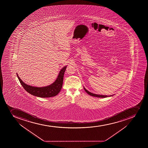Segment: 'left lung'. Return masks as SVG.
<instances>
[{
    "instance_id": "8db88e82",
    "label": "left lung",
    "mask_w": 148,
    "mask_h": 148,
    "mask_svg": "<svg viewBox=\"0 0 148 148\" xmlns=\"http://www.w3.org/2000/svg\"><path fill=\"white\" fill-rule=\"evenodd\" d=\"M84 89L86 91V92L87 94H89V95L92 96V97H100V98H105V97H110L112 96V95H97V94H93L92 92H90L89 91H87L84 87Z\"/></svg>"
}]
</instances>
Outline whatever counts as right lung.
Instances as JSON below:
<instances>
[{
  "instance_id": "add662e5",
  "label": "right lung",
  "mask_w": 148,
  "mask_h": 148,
  "mask_svg": "<svg viewBox=\"0 0 148 148\" xmlns=\"http://www.w3.org/2000/svg\"><path fill=\"white\" fill-rule=\"evenodd\" d=\"M66 67V66H65L63 67V69H61L59 73L57 79L53 84L45 87H36L27 85L25 84L21 80L20 77L18 76L17 73V76L22 86L23 87V88L28 93L31 94L32 95L40 97H50L57 95L61 91L63 85V78Z\"/></svg>"
}]
</instances>
